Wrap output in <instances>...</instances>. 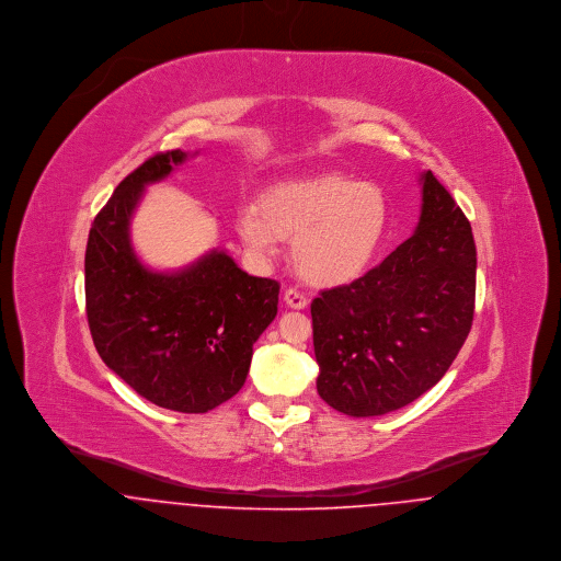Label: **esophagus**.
Instances as JSON below:
<instances>
[{
    "mask_svg": "<svg viewBox=\"0 0 561 561\" xmlns=\"http://www.w3.org/2000/svg\"><path fill=\"white\" fill-rule=\"evenodd\" d=\"M285 305L289 307V309H296V311H302V309H307V305H309V298L300 291V289H296V287H289L287 291H285Z\"/></svg>",
    "mask_w": 561,
    "mask_h": 561,
    "instance_id": "obj_1",
    "label": "esophagus"
}]
</instances>
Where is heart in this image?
Instances as JSON below:
<instances>
[{"mask_svg": "<svg viewBox=\"0 0 561 561\" xmlns=\"http://www.w3.org/2000/svg\"><path fill=\"white\" fill-rule=\"evenodd\" d=\"M389 229V205L374 183L336 172L274 183L261 207L238 216L248 250L270 256L278 238L294 240V265L313 285L336 287L356 280L376 259Z\"/></svg>", "mask_w": 561, "mask_h": 561, "instance_id": "1", "label": "heart"}]
</instances>
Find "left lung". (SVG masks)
<instances>
[{
    "label": "left lung",
    "instance_id": "1",
    "mask_svg": "<svg viewBox=\"0 0 561 561\" xmlns=\"http://www.w3.org/2000/svg\"><path fill=\"white\" fill-rule=\"evenodd\" d=\"M412 238L311 305L318 393L350 416H378L430 391L465 345L476 309L471 225L445 185L421 174Z\"/></svg>",
    "mask_w": 561,
    "mask_h": 561
}]
</instances>
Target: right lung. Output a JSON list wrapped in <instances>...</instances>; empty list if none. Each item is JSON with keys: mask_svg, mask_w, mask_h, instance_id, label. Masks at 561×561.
Instances as JSON below:
<instances>
[{"mask_svg": "<svg viewBox=\"0 0 561 561\" xmlns=\"http://www.w3.org/2000/svg\"><path fill=\"white\" fill-rule=\"evenodd\" d=\"M187 153H158L127 174L96 214L85 245V316L101 360L145 400L187 414L231 400L252 345L278 311L280 285L245 274L225 250L176 272L134 252L129 225L149 183Z\"/></svg>", "mask_w": 561, "mask_h": 561, "instance_id": "obj_1", "label": "right lung"}]
</instances>
